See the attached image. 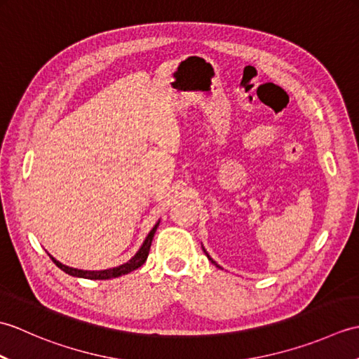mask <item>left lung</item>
I'll return each instance as SVG.
<instances>
[{
	"instance_id": "obj_1",
	"label": "left lung",
	"mask_w": 359,
	"mask_h": 359,
	"mask_svg": "<svg viewBox=\"0 0 359 359\" xmlns=\"http://www.w3.org/2000/svg\"><path fill=\"white\" fill-rule=\"evenodd\" d=\"M203 251H205V248H203ZM205 255H207V256H208V259H210V261H211V264H215V265H216V266H219V265H217V264H216V262H215V261H212V259H211V257H210V255H208V253H207V251H205ZM219 269H220V266H219Z\"/></svg>"
}]
</instances>
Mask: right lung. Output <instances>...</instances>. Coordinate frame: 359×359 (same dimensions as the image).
Returning a JSON list of instances; mask_svg holds the SVG:
<instances>
[{"instance_id":"add662e5","label":"right lung","mask_w":359,"mask_h":359,"mask_svg":"<svg viewBox=\"0 0 359 359\" xmlns=\"http://www.w3.org/2000/svg\"><path fill=\"white\" fill-rule=\"evenodd\" d=\"M160 224L158 222L152 226V230L148 233L147 239L143 241L142 247L139 248V251L129 259L128 262L121 264L118 266H112V269H108V270H79V269H72V266H67L62 262H58L55 257H52L50 255V259L52 262L55 264L60 270H63L65 273L71 274V276H75V278H85V279H112V278H118V276H123V274H128L131 273L134 270L139 269V266H142L144 264V261L148 259V255H149V248H151V242L152 239H154V234H156V230L157 226Z\"/></svg>"}]
</instances>
